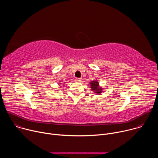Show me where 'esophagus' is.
I'll return each instance as SVG.
<instances>
[{
    "label": "esophagus",
    "mask_w": 158,
    "mask_h": 158,
    "mask_svg": "<svg viewBox=\"0 0 158 158\" xmlns=\"http://www.w3.org/2000/svg\"><path fill=\"white\" fill-rule=\"evenodd\" d=\"M82 80V78H76V81L77 82H81Z\"/></svg>",
    "instance_id": "34e87169"
}]
</instances>
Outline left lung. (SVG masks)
I'll use <instances>...</instances> for the list:
<instances>
[{"mask_svg":"<svg viewBox=\"0 0 158 158\" xmlns=\"http://www.w3.org/2000/svg\"><path fill=\"white\" fill-rule=\"evenodd\" d=\"M91 84V90H93L94 91V93H97V94H99L101 93H102L101 88H99V84L96 81H94L90 82Z\"/></svg>","mask_w":158,"mask_h":158,"instance_id":"left-lung-1","label":"left lung"}]
</instances>
